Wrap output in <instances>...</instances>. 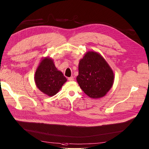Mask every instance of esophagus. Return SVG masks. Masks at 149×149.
<instances>
[{"label":"esophagus","instance_id":"34e87169","mask_svg":"<svg viewBox=\"0 0 149 149\" xmlns=\"http://www.w3.org/2000/svg\"><path fill=\"white\" fill-rule=\"evenodd\" d=\"M68 80H69V81H74V77H69V78H68Z\"/></svg>","mask_w":149,"mask_h":149}]
</instances>
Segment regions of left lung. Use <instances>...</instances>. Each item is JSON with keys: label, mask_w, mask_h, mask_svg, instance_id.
I'll list each match as a JSON object with an SVG mask.
<instances>
[{"label": "left lung", "mask_w": 149, "mask_h": 149, "mask_svg": "<svg viewBox=\"0 0 149 149\" xmlns=\"http://www.w3.org/2000/svg\"><path fill=\"white\" fill-rule=\"evenodd\" d=\"M77 81L80 88L92 99L104 97L114 83V72L99 53L88 51L79 63Z\"/></svg>", "instance_id": "obj_1"}]
</instances>
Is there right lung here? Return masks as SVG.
Here are the masks:
<instances>
[{
    "instance_id": "1",
    "label": "right lung",
    "mask_w": 149,
    "mask_h": 149,
    "mask_svg": "<svg viewBox=\"0 0 149 149\" xmlns=\"http://www.w3.org/2000/svg\"><path fill=\"white\" fill-rule=\"evenodd\" d=\"M35 82L36 87L48 96H54L67 81V79L55 67L54 60L49 56L41 60L36 70Z\"/></svg>"
}]
</instances>
